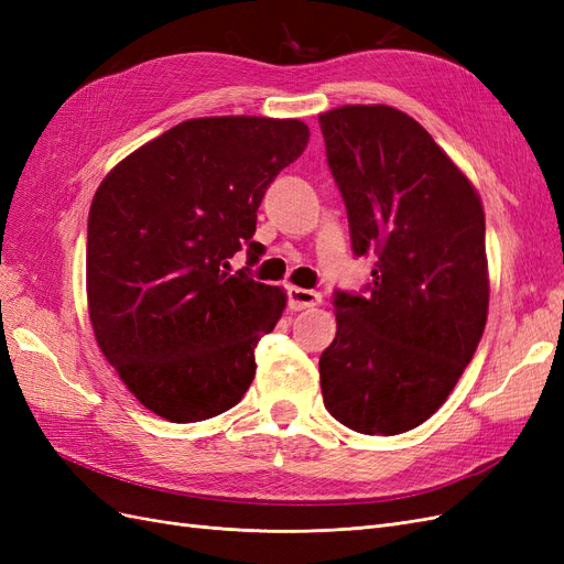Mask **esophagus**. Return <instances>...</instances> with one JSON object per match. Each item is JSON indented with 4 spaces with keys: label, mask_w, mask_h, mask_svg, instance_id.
<instances>
[{
    "label": "esophagus",
    "mask_w": 564,
    "mask_h": 564,
    "mask_svg": "<svg viewBox=\"0 0 564 564\" xmlns=\"http://www.w3.org/2000/svg\"><path fill=\"white\" fill-rule=\"evenodd\" d=\"M322 301L319 292H313V289H301V286H289L286 289V305L292 313L305 311V308H313Z\"/></svg>",
    "instance_id": "1"
}]
</instances>
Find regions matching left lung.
Returning a JSON list of instances; mask_svg holds the SVG:
<instances>
[{"label": "left lung", "instance_id": "obj_1", "mask_svg": "<svg viewBox=\"0 0 564 564\" xmlns=\"http://www.w3.org/2000/svg\"><path fill=\"white\" fill-rule=\"evenodd\" d=\"M319 129L352 253L377 256L360 292H334L324 406L350 431L398 435L437 412L482 338V204L433 135L395 108L344 106L319 115Z\"/></svg>", "mask_w": 564, "mask_h": 564}]
</instances>
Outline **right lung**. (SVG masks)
I'll list each match as a JSON object with an SVG mask.
<instances>
[{
  "label": "right lung",
  "mask_w": 564,
  "mask_h": 564,
  "mask_svg": "<svg viewBox=\"0 0 564 564\" xmlns=\"http://www.w3.org/2000/svg\"><path fill=\"white\" fill-rule=\"evenodd\" d=\"M301 119H187L119 162L87 226V294L106 360L135 400L174 423L242 400L253 350L286 296L256 282V214L270 183L301 158ZM237 250L248 265L229 272Z\"/></svg>",
  "instance_id": "1"
}]
</instances>
